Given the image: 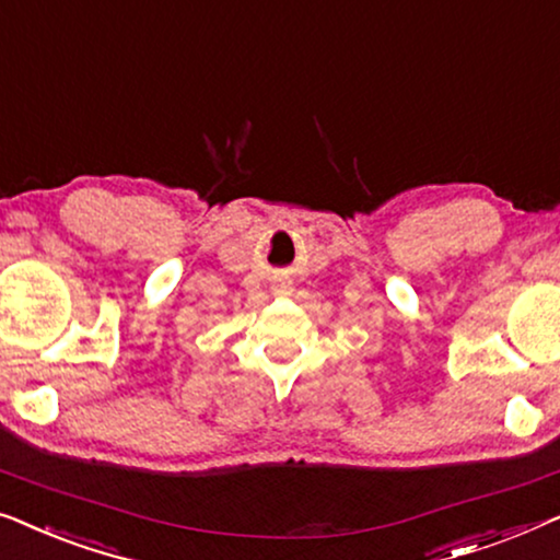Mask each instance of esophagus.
Wrapping results in <instances>:
<instances>
[{
	"mask_svg": "<svg viewBox=\"0 0 560 560\" xmlns=\"http://www.w3.org/2000/svg\"><path fill=\"white\" fill-rule=\"evenodd\" d=\"M275 293L285 295V293H288V285H285V282H278V285H275Z\"/></svg>",
	"mask_w": 560,
	"mask_h": 560,
	"instance_id": "34e87169",
	"label": "esophagus"
}]
</instances>
